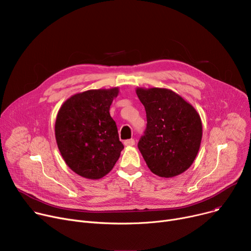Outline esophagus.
Listing matches in <instances>:
<instances>
[{"instance_id": "esophagus-1", "label": "esophagus", "mask_w": 251, "mask_h": 251, "mask_svg": "<svg viewBox=\"0 0 251 251\" xmlns=\"http://www.w3.org/2000/svg\"><path fill=\"white\" fill-rule=\"evenodd\" d=\"M124 144H125V146H126V147H131V146L135 145V140H134V139L126 140V141L124 142Z\"/></svg>"}]
</instances>
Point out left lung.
Listing matches in <instances>:
<instances>
[{
    "label": "left lung",
    "instance_id": "obj_1",
    "mask_svg": "<svg viewBox=\"0 0 251 251\" xmlns=\"http://www.w3.org/2000/svg\"><path fill=\"white\" fill-rule=\"evenodd\" d=\"M147 114V128L138 144L149 169L171 178L186 171L199 153L202 125L196 108L166 88L138 87Z\"/></svg>",
    "mask_w": 251,
    "mask_h": 251
}]
</instances>
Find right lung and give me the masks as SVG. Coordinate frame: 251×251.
Listing matches in <instances>:
<instances>
[{
  "mask_svg": "<svg viewBox=\"0 0 251 251\" xmlns=\"http://www.w3.org/2000/svg\"><path fill=\"white\" fill-rule=\"evenodd\" d=\"M119 93V87L76 93L57 111V148L70 169L84 178L95 180L108 174L124 149L109 113Z\"/></svg>",
  "mask_w": 251,
  "mask_h": 251,
  "instance_id": "add662e5",
  "label": "right lung"
}]
</instances>
